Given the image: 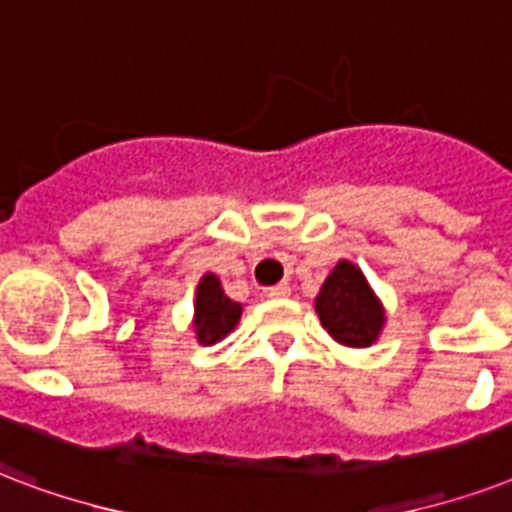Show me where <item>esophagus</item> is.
<instances>
[{
  "label": "esophagus",
  "instance_id": "esophagus-1",
  "mask_svg": "<svg viewBox=\"0 0 512 512\" xmlns=\"http://www.w3.org/2000/svg\"><path fill=\"white\" fill-rule=\"evenodd\" d=\"M265 298H271V300L290 298V284H287V282L273 284V287H268V290H265Z\"/></svg>",
  "mask_w": 512,
  "mask_h": 512
}]
</instances>
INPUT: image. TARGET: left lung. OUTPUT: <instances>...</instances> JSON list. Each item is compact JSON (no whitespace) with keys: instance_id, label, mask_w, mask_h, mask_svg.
Returning a JSON list of instances; mask_svg holds the SVG:
<instances>
[{"instance_id":"1","label":"left lung","mask_w":512,"mask_h":512,"mask_svg":"<svg viewBox=\"0 0 512 512\" xmlns=\"http://www.w3.org/2000/svg\"><path fill=\"white\" fill-rule=\"evenodd\" d=\"M314 311L330 338L349 349H368L381 338L386 308L368 276L351 260H338L322 290L314 298Z\"/></svg>"}]
</instances>
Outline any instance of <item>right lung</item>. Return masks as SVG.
<instances>
[{
    "instance_id": "1",
    "label": "right lung",
    "mask_w": 512,
    "mask_h": 512,
    "mask_svg": "<svg viewBox=\"0 0 512 512\" xmlns=\"http://www.w3.org/2000/svg\"><path fill=\"white\" fill-rule=\"evenodd\" d=\"M241 311H244V306L225 295L220 279L214 273H204L198 287H195L193 322H190L195 341L201 346H212V343L222 341L225 335L236 330Z\"/></svg>"
}]
</instances>
